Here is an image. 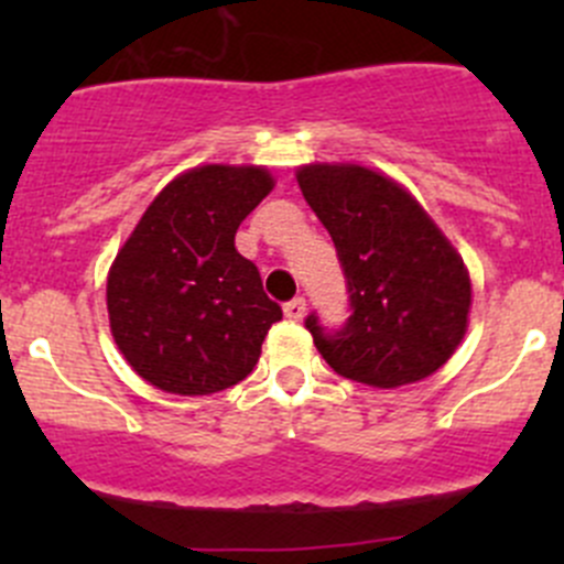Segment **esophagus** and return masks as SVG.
Returning <instances> with one entry per match:
<instances>
[{"mask_svg":"<svg viewBox=\"0 0 564 564\" xmlns=\"http://www.w3.org/2000/svg\"><path fill=\"white\" fill-rule=\"evenodd\" d=\"M283 314H286V318H292V322H300V318L305 316V300L303 297L289 300V303L283 305Z\"/></svg>","mask_w":564,"mask_h":564,"instance_id":"esophagus-1","label":"esophagus"}]
</instances>
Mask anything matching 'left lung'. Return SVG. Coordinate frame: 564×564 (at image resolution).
<instances>
[{"instance_id": "left-lung-1", "label": "left lung", "mask_w": 564, "mask_h": 564, "mask_svg": "<svg viewBox=\"0 0 564 564\" xmlns=\"http://www.w3.org/2000/svg\"><path fill=\"white\" fill-rule=\"evenodd\" d=\"M305 202L329 231L351 316L327 329L305 318L318 355L340 377L401 388L440 371L466 333L471 283L464 259L390 176L355 163L297 172Z\"/></svg>"}]
</instances>
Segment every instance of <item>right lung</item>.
Returning <instances> with one entry per match:
<instances>
[{
  "label": "right lung",
  "mask_w": 564,
  "mask_h": 564,
  "mask_svg": "<svg viewBox=\"0 0 564 564\" xmlns=\"http://www.w3.org/2000/svg\"><path fill=\"white\" fill-rule=\"evenodd\" d=\"M272 191L261 166H198L169 182L108 270L111 335L141 379L176 395L242 382L281 305L235 235Z\"/></svg>",
  "instance_id": "obj_1"
}]
</instances>
